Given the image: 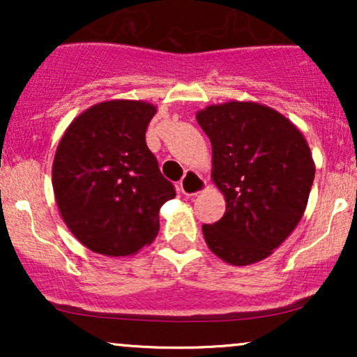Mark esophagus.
I'll return each mask as SVG.
<instances>
[{
	"label": "esophagus",
	"instance_id": "1",
	"mask_svg": "<svg viewBox=\"0 0 357 357\" xmlns=\"http://www.w3.org/2000/svg\"><path fill=\"white\" fill-rule=\"evenodd\" d=\"M204 188H206V181H204L196 171H186L181 183H179V191H181L184 196L198 195V192L204 191Z\"/></svg>",
	"mask_w": 357,
	"mask_h": 357
}]
</instances>
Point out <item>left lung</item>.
<instances>
[{
	"label": "left lung",
	"mask_w": 357,
	"mask_h": 357,
	"mask_svg": "<svg viewBox=\"0 0 357 357\" xmlns=\"http://www.w3.org/2000/svg\"><path fill=\"white\" fill-rule=\"evenodd\" d=\"M211 141V178L227 199L223 218L203 225L206 245L231 265L280 247L304 215L315 166L289 119L257 102H227L196 114Z\"/></svg>",
	"instance_id": "1"
}]
</instances>
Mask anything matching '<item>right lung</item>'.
Masks as SVG:
<instances>
[{"instance_id":"1","label":"right lung","mask_w":357,"mask_h":357,"mask_svg":"<svg viewBox=\"0 0 357 357\" xmlns=\"http://www.w3.org/2000/svg\"><path fill=\"white\" fill-rule=\"evenodd\" d=\"M154 114L147 102H100L60 139L53 192L68 230L92 252L127 257L153 243L159 210L176 196L146 144Z\"/></svg>"}]
</instances>
